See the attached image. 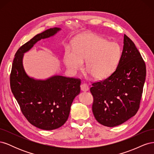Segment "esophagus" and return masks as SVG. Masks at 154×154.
I'll return each mask as SVG.
<instances>
[{
  "instance_id": "34e87169",
  "label": "esophagus",
  "mask_w": 154,
  "mask_h": 154,
  "mask_svg": "<svg viewBox=\"0 0 154 154\" xmlns=\"http://www.w3.org/2000/svg\"><path fill=\"white\" fill-rule=\"evenodd\" d=\"M80 88L82 91L85 92L88 90V87L87 86V84H85V83H82V84H81L80 85Z\"/></svg>"
}]
</instances>
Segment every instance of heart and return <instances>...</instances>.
Listing matches in <instances>:
<instances>
[{"label":"heart","mask_w":154,"mask_h":154,"mask_svg":"<svg viewBox=\"0 0 154 154\" xmlns=\"http://www.w3.org/2000/svg\"><path fill=\"white\" fill-rule=\"evenodd\" d=\"M120 45L96 34L87 33L74 40L73 51L66 49L64 61L68 69L76 71L86 61L85 70L92 78L103 80L112 74L122 57Z\"/></svg>","instance_id":"b5f03b06"}]
</instances>
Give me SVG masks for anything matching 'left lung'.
Here are the masks:
<instances>
[{
	"label": "left lung",
	"instance_id": "8db88e82",
	"mask_svg": "<svg viewBox=\"0 0 154 154\" xmlns=\"http://www.w3.org/2000/svg\"><path fill=\"white\" fill-rule=\"evenodd\" d=\"M123 49L116 71L105 80L92 83V112L97 122L114 127L127 122L139 109L146 66L134 43L124 35Z\"/></svg>",
	"mask_w": 154,
	"mask_h": 154
}]
</instances>
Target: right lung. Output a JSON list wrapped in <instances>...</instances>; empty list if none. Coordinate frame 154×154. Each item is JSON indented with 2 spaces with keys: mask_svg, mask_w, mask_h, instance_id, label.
Returning a JSON list of instances; mask_svg holds the SVG:
<instances>
[{
  "mask_svg": "<svg viewBox=\"0 0 154 154\" xmlns=\"http://www.w3.org/2000/svg\"><path fill=\"white\" fill-rule=\"evenodd\" d=\"M54 27L36 35L18 49L10 74V87L22 114L35 127L45 130L60 128L67 122L72 101L80 92V79L55 75L35 80L23 67L24 54L40 40L54 35Z\"/></svg>",
  "mask_w": 154,
  "mask_h": 154,
  "instance_id": "right-lung-1",
  "label": "right lung"
}]
</instances>
